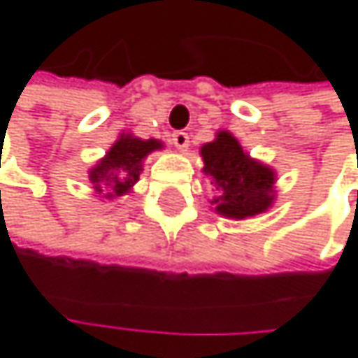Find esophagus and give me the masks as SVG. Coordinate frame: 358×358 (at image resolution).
<instances>
[{
	"label": "esophagus",
	"mask_w": 358,
	"mask_h": 358,
	"mask_svg": "<svg viewBox=\"0 0 358 358\" xmlns=\"http://www.w3.org/2000/svg\"><path fill=\"white\" fill-rule=\"evenodd\" d=\"M172 143H174V147L180 149V151H186L188 149V134L186 132H182V130H176L174 134H172Z\"/></svg>",
	"instance_id": "1"
}]
</instances>
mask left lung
<instances>
[{
    "instance_id": "obj_1",
    "label": "left lung",
    "mask_w": 358,
    "mask_h": 358,
    "mask_svg": "<svg viewBox=\"0 0 358 358\" xmlns=\"http://www.w3.org/2000/svg\"><path fill=\"white\" fill-rule=\"evenodd\" d=\"M201 157L205 164L203 174L217 190L211 201L215 213L245 220L271 207L275 172L250 159L228 130L217 132L215 141L203 145Z\"/></svg>"
}]
</instances>
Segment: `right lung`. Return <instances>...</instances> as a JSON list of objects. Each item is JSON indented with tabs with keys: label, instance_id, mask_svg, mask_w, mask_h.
I'll use <instances>...</instances> for the list:
<instances>
[{
	"label": "right lung",
	"instance_id": "1",
	"mask_svg": "<svg viewBox=\"0 0 358 358\" xmlns=\"http://www.w3.org/2000/svg\"><path fill=\"white\" fill-rule=\"evenodd\" d=\"M162 147L164 145L155 138L141 141L132 134H120L108 155L89 172V180L95 192L108 201L128 194L138 182L145 157Z\"/></svg>",
	"mask_w": 358,
	"mask_h": 358
}]
</instances>
